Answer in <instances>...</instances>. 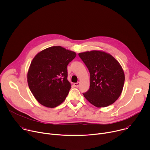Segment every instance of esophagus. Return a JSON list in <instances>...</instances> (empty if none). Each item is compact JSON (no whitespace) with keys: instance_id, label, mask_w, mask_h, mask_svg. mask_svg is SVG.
<instances>
[{"instance_id":"1","label":"esophagus","mask_w":150,"mask_h":150,"mask_svg":"<svg viewBox=\"0 0 150 150\" xmlns=\"http://www.w3.org/2000/svg\"><path fill=\"white\" fill-rule=\"evenodd\" d=\"M79 85H80V82H79L74 83V85L75 87H78L79 86Z\"/></svg>"}]
</instances>
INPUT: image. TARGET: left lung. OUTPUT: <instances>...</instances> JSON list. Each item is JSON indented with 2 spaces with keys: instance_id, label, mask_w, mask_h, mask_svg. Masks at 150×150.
Masks as SVG:
<instances>
[{
  "instance_id": "8db88e82",
  "label": "left lung",
  "mask_w": 150,
  "mask_h": 150,
  "mask_svg": "<svg viewBox=\"0 0 150 150\" xmlns=\"http://www.w3.org/2000/svg\"><path fill=\"white\" fill-rule=\"evenodd\" d=\"M90 74L89 90L83 93L91 104L105 108L113 104L120 96L125 74L120 63L112 55L93 50L78 54Z\"/></svg>"
}]
</instances>
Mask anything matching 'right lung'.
<instances>
[{"instance_id": "add662e5", "label": "right lung", "mask_w": 150, "mask_h": 150, "mask_svg": "<svg viewBox=\"0 0 150 150\" xmlns=\"http://www.w3.org/2000/svg\"><path fill=\"white\" fill-rule=\"evenodd\" d=\"M76 55L61 46H53L42 50L33 59L27 81L30 91L41 104L53 108L65 100L71 88L67 66Z\"/></svg>"}]
</instances>
